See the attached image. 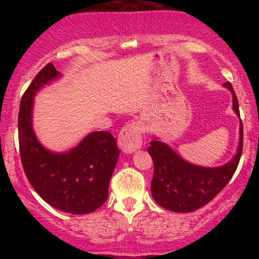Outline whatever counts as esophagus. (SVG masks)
I'll return each instance as SVG.
<instances>
[{"label":"esophagus","mask_w":259,"mask_h":259,"mask_svg":"<svg viewBox=\"0 0 259 259\" xmlns=\"http://www.w3.org/2000/svg\"><path fill=\"white\" fill-rule=\"evenodd\" d=\"M118 146L125 153H132L139 150L142 146L141 125L136 121L125 124L118 135Z\"/></svg>","instance_id":"obj_1"}]
</instances>
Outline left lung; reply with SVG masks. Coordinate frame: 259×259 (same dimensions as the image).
Returning a JSON list of instances; mask_svg holds the SVG:
<instances>
[{
    "label": "left lung",
    "mask_w": 259,
    "mask_h": 259,
    "mask_svg": "<svg viewBox=\"0 0 259 259\" xmlns=\"http://www.w3.org/2000/svg\"><path fill=\"white\" fill-rule=\"evenodd\" d=\"M225 88L233 95V108L240 117L237 97L230 82ZM243 132L240 123V141L234 158L222 167H200L183 159L164 142L152 140L148 153L154 173L151 183L153 200L165 209L179 213L194 212L212 201L224 189L239 165L242 153Z\"/></svg>",
    "instance_id": "left-lung-1"
}]
</instances>
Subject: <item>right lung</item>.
I'll return each mask as SVG.
<instances>
[{"label": "right lung", "instance_id": "1", "mask_svg": "<svg viewBox=\"0 0 259 259\" xmlns=\"http://www.w3.org/2000/svg\"><path fill=\"white\" fill-rule=\"evenodd\" d=\"M58 76L61 73L49 63L23 95L18 115L20 158L29 183L45 202L62 212L88 214L107 201L119 150L109 132L89 134L63 153L52 152L38 142L32 130L34 96Z\"/></svg>", "mask_w": 259, "mask_h": 259}]
</instances>
